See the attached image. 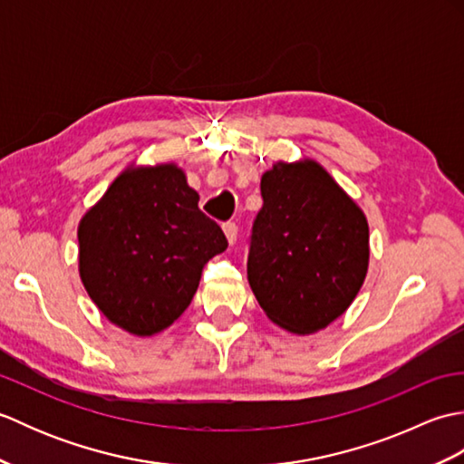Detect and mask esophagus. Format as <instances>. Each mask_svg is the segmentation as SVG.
I'll use <instances>...</instances> for the list:
<instances>
[{"mask_svg": "<svg viewBox=\"0 0 464 464\" xmlns=\"http://www.w3.org/2000/svg\"><path fill=\"white\" fill-rule=\"evenodd\" d=\"M223 231H225V237H227V241H229L231 245L237 241V235H239V227H237V223H233V221H229V223H225L223 225Z\"/></svg>", "mask_w": 464, "mask_h": 464, "instance_id": "esophagus-1", "label": "esophagus"}]
</instances>
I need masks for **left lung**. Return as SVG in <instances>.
<instances>
[{
    "instance_id": "1",
    "label": "left lung",
    "mask_w": 464,
    "mask_h": 464,
    "mask_svg": "<svg viewBox=\"0 0 464 464\" xmlns=\"http://www.w3.org/2000/svg\"><path fill=\"white\" fill-rule=\"evenodd\" d=\"M247 277L261 309L297 334L324 329L357 297L369 267V225L314 161L277 163L261 177Z\"/></svg>"
}]
</instances>
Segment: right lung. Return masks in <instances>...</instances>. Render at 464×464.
Returning <instances> with one entry per match:
<instances>
[{"label": "right lung", "instance_id": "right-lung-1", "mask_svg": "<svg viewBox=\"0 0 464 464\" xmlns=\"http://www.w3.org/2000/svg\"><path fill=\"white\" fill-rule=\"evenodd\" d=\"M77 237L92 301L140 337L167 329L189 307L207 261L229 245L175 165L121 173L85 213Z\"/></svg>", "mask_w": 464, "mask_h": 464}]
</instances>
